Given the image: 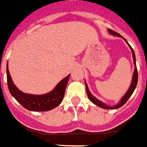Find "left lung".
Here are the masks:
<instances>
[{
  "label": "left lung",
  "instance_id": "1",
  "mask_svg": "<svg viewBox=\"0 0 147 147\" xmlns=\"http://www.w3.org/2000/svg\"><path fill=\"white\" fill-rule=\"evenodd\" d=\"M108 31H109V33H110L111 35H113V36H116V37H121V38H123V39L125 40V41L128 44V45L129 46L131 51V53H132V58H133V63H134V65H135V69H134V73H133V75H132V79H131V83L130 87H129V88H128V91H127V92L125 93V96L122 97L121 99L120 100V102H119L118 103L115 105V106L110 107V106H108V105L105 104L104 102H101L100 100H98V98H96L95 96H92V94L90 92L89 89H88V85H87L86 81H84V84H85V88H86V92H87V95H88V98L91 100L92 102H93L94 104L96 105V106L98 107H101L102 108V109H108V110L110 109V110H113V109H117V108H120L121 107H122L123 105L125 104V103H126V102L128 101V98H130L131 96L132 95L134 90L136 89V88L137 82H138V71H137L136 63V55H135V52H134L133 49H132V48L131 47L130 45L128 44V41H127L124 37H122L121 35H120V34L116 33V32L111 30H110V29H108Z\"/></svg>",
  "mask_w": 147,
  "mask_h": 147
}]
</instances>
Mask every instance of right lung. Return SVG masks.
I'll return each mask as SVG.
<instances>
[{
  "label": "right lung",
  "mask_w": 147,
  "mask_h": 147,
  "mask_svg": "<svg viewBox=\"0 0 147 147\" xmlns=\"http://www.w3.org/2000/svg\"><path fill=\"white\" fill-rule=\"evenodd\" d=\"M69 78V74L59 81L54 89L49 93L43 95L27 94L22 92L15 85L7 66V87L11 95L23 107L30 111H49L58 107L63 101Z\"/></svg>",
  "instance_id": "1"
}]
</instances>
